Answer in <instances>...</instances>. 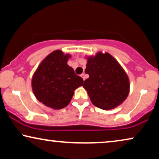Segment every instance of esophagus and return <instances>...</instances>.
<instances>
[{
	"label": "esophagus",
	"mask_w": 159,
	"mask_h": 159,
	"mask_svg": "<svg viewBox=\"0 0 159 159\" xmlns=\"http://www.w3.org/2000/svg\"><path fill=\"white\" fill-rule=\"evenodd\" d=\"M81 78H83V79H84V80H85V78H86L85 74H84V73H82L81 75Z\"/></svg>",
	"instance_id": "1"
}]
</instances>
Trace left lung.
Returning <instances> with one entry per match:
<instances>
[{"instance_id":"8db88e82","label":"left lung","mask_w":159,"mask_h":159,"mask_svg":"<svg viewBox=\"0 0 159 159\" xmlns=\"http://www.w3.org/2000/svg\"><path fill=\"white\" fill-rule=\"evenodd\" d=\"M85 73L89 74L84 84L92 104L99 108L114 109L122 104L129 93V79L124 68L109 53L97 52L86 57Z\"/></svg>"}]
</instances>
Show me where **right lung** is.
Returning <instances> with one entry per match:
<instances>
[{"label":"right lung","mask_w":159,"mask_h":159,"mask_svg":"<svg viewBox=\"0 0 159 159\" xmlns=\"http://www.w3.org/2000/svg\"><path fill=\"white\" fill-rule=\"evenodd\" d=\"M69 54L61 50L51 53L41 62L32 78L33 94L44 105L54 110L69 104L74 91L83 85L84 80L67 65Z\"/></svg>","instance_id":"1"}]
</instances>
